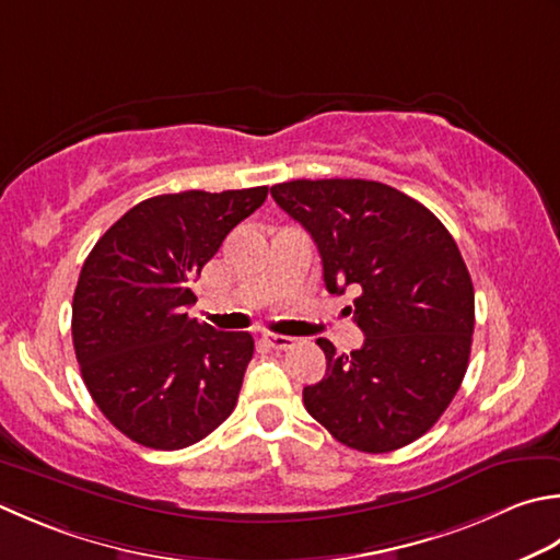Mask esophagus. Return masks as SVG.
<instances>
[{
  "instance_id": "esophagus-1",
  "label": "esophagus",
  "mask_w": 560,
  "mask_h": 560,
  "mask_svg": "<svg viewBox=\"0 0 560 560\" xmlns=\"http://www.w3.org/2000/svg\"><path fill=\"white\" fill-rule=\"evenodd\" d=\"M265 342H267L269 347H273V349H283V352H287V349H293L295 345H299V339H295V337H287V335L267 332V335H265Z\"/></svg>"
}]
</instances>
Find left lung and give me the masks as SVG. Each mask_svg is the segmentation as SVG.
Instances as JSON below:
<instances>
[{
    "mask_svg": "<svg viewBox=\"0 0 560 560\" xmlns=\"http://www.w3.org/2000/svg\"><path fill=\"white\" fill-rule=\"evenodd\" d=\"M271 196L311 233L327 291H359L354 323L366 335L349 354L317 339L327 374L303 388L305 410L357 452L420 440L454 400L474 342V283L454 237L381 182L295 179Z\"/></svg>",
    "mask_w": 560,
    "mask_h": 560,
    "instance_id": "left-lung-1",
    "label": "left lung"
}]
</instances>
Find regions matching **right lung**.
<instances>
[{"label": "right lung", "instance_id": "obj_1", "mask_svg": "<svg viewBox=\"0 0 560 560\" xmlns=\"http://www.w3.org/2000/svg\"><path fill=\"white\" fill-rule=\"evenodd\" d=\"M267 186L140 201L98 237L72 299L84 386L118 432L142 446H191L230 418L255 354L249 332L189 317L194 279Z\"/></svg>", "mask_w": 560, "mask_h": 560}]
</instances>
